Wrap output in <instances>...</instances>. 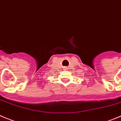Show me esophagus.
<instances>
[{"label":"esophagus","mask_w":121,"mask_h":121,"mask_svg":"<svg viewBox=\"0 0 121 121\" xmlns=\"http://www.w3.org/2000/svg\"><path fill=\"white\" fill-rule=\"evenodd\" d=\"M65 68H66V67H65Z\"/></svg>","instance_id":"obj_1"}]
</instances>
